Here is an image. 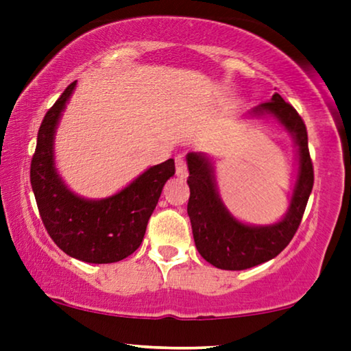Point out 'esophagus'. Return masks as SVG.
<instances>
[{"label":"esophagus","instance_id":"obj_1","mask_svg":"<svg viewBox=\"0 0 351 351\" xmlns=\"http://www.w3.org/2000/svg\"><path fill=\"white\" fill-rule=\"evenodd\" d=\"M176 174L177 177H180V179H185V177L189 176V172H186V165L182 156L176 158Z\"/></svg>","mask_w":351,"mask_h":351}]
</instances>
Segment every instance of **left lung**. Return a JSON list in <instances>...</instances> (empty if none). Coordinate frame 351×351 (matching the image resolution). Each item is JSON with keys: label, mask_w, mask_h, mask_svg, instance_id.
I'll list each match as a JSON object with an SVG mask.
<instances>
[{"label": "left lung", "mask_w": 351, "mask_h": 351, "mask_svg": "<svg viewBox=\"0 0 351 351\" xmlns=\"http://www.w3.org/2000/svg\"><path fill=\"white\" fill-rule=\"evenodd\" d=\"M247 118H273L294 141L297 172L286 214L275 223L252 225L238 220L227 209L219 195L214 162L206 153L190 152L189 166L190 199L186 206L195 244L201 257L222 270H246L271 261L291 243L306 201L313 189V165L308 152L306 128L294 107L280 94L257 105Z\"/></svg>", "instance_id": "obj_1"}]
</instances>
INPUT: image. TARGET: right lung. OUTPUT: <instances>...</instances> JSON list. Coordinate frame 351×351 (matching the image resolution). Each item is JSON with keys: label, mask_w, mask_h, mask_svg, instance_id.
I'll use <instances>...</instances> for the list:
<instances>
[{"label": "right lung", "mask_w": 351, "mask_h": 351, "mask_svg": "<svg viewBox=\"0 0 351 351\" xmlns=\"http://www.w3.org/2000/svg\"><path fill=\"white\" fill-rule=\"evenodd\" d=\"M75 88L76 81L43 119L32 160V189L43 223L62 251L88 263L119 262L141 246L162 186L176 172L174 160L148 167L107 198L89 199L71 191L56 167L54 141Z\"/></svg>", "instance_id": "1"}]
</instances>
